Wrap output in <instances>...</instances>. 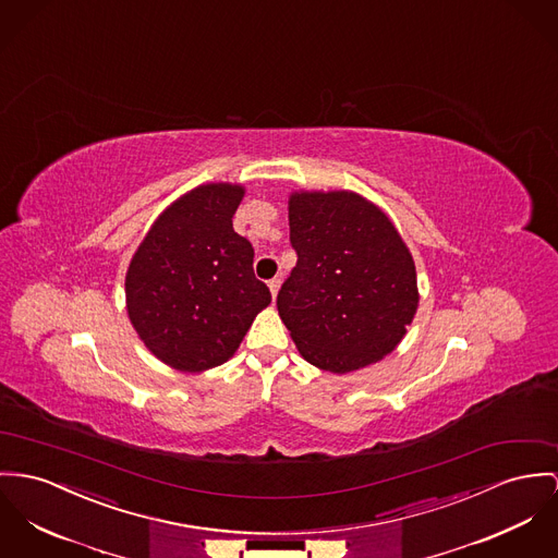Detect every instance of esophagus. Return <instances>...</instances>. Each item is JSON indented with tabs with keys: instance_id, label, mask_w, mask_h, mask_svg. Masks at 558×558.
<instances>
[{
	"instance_id": "esophagus-1",
	"label": "esophagus",
	"mask_w": 558,
	"mask_h": 558,
	"mask_svg": "<svg viewBox=\"0 0 558 558\" xmlns=\"http://www.w3.org/2000/svg\"><path fill=\"white\" fill-rule=\"evenodd\" d=\"M280 284H282V280H280V278H271V280L267 282V287H269V291H271V298H276V295H278Z\"/></svg>"
}]
</instances>
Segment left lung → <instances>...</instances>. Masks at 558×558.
<instances>
[{"label":"left lung","mask_w":558,"mask_h":558,"mask_svg":"<svg viewBox=\"0 0 558 558\" xmlns=\"http://www.w3.org/2000/svg\"><path fill=\"white\" fill-rule=\"evenodd\" d=\"M289 227L298 265L276 305L301 356L331 374L383 361L421 298L397 227L354 191L291 193Z\"/></svg>","instance_id":"1"}]
</instances>
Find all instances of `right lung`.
Masks as SVG:
<instances>
[{
    "mask_svg": "<svg viewBox=\"0 0 558 558\" xmlns=\"http://www.w3.org/2000/svg\"><path fill=\"white\" fill-rule=\"evenodd\" d=\"M244 193L231 182L191 189L157 216L129 263V320L178 372L199 374L229 361L271 303L255 278L251 242L233 231Z\"/></svg>",
    "mask_w": 558,
    "mask_h": 558,
    "instance_id": "1",
    "label": "right lung"
}]
</instances>
